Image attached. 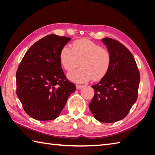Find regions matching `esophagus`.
I'll return each instance as SVG.
<instances>
[{
  "label": "esophagus",
  "mask_w": 155,
  "mask_h": 155,
  "mask_svg": "<svg viewBox=\"0 0 155 155\" xmlns=\"http://www.w3.org/2000/svg\"><path fill=\"white\" fill-rule=\"evenodd\" d=\"M83 87V85H76V88L77 89H81Z\"/></svg>",
  "instance_id": "1"
}]
</instances>
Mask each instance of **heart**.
<instances>
[{
    "instance_id": "b5f03b06",
    "label": "heart",
    "mask_w": 155,
    "mask_h": 155,
    "mask_svg": "<svg viewBox=\"0 0 155 155\" xmlns=\"http://www.w3.org/2000/svg\"><path fill=\"white\" fill-rule=\"evenodd\" d=\"M59 60L63 68L70 72L78 65L81 68L68 74V78L75 83H86L90 80L100 81L110 68L112 58L108 49L89 39L73 42L71 49L64 46L60 50Z\"/></svg>"
}]
</instances>
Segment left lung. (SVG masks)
Listing matches in <instances>:
<instances>
[{
    "mask_svg": "<svg viewBox=\"0 0 155 155\" xmlns=\"http://www.w3.org/2000/svg\"><path fill=\"white\" fill-rule=\"evenodd\" d=\"M102 41L111 54L110 68L96 85L89 104L94 118L103 123H114L127 115L136 102L140 75L133 55L114 39L106 37Z\"/></svg>",
    "mask_w": 155,
    "mask_h": 155,
    "instance_id": "8db88e82",
    "label": "left lung"
}]
</instances>
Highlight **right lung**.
<instances>
[{
	"mask_svg": "<svg viewBox=\"0 0 155 155\" xmlns=\"http://www.w3.org/2000/svg\"><path fill=\"white\" fill-rule=\"evenodd\" d=\"M71 38L49 35L27 51L16 72L17 95L25 112L33 119L58 118L74 84L67 79L59 60L60 50Z\"/></svg>",
	"mask_w": 155,
	"mask_h": 155,
	"instance_id": "1",
	"label": "right lung"
}]
</instances>
